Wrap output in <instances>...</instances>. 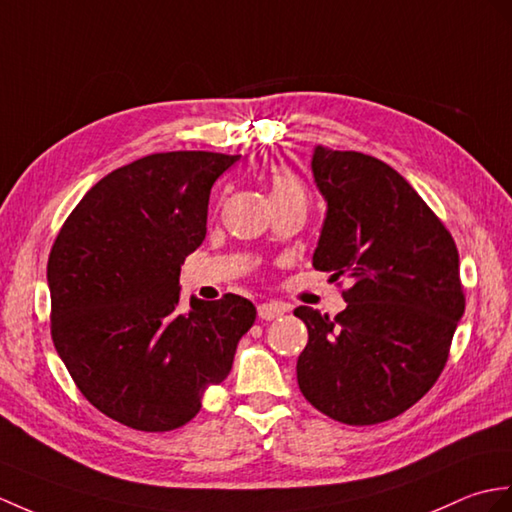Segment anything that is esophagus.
<instances>
[{"mask_svg": "<svg viewBox=\"0 0 512 512\" xmlns=\"http://www.w3.org/2000/svg\"><path fill=\"white\" fill-rule=\"evenodd\" d=\"M283 307L279 305V303H261L259 307H257V314H259V318L261 320H275V318H279V316H283Z\"/></svg>", "mask_w": 512, "mask_h": 512, "instance_id": "obj_1", "label": "esophagus"}]
</instances>
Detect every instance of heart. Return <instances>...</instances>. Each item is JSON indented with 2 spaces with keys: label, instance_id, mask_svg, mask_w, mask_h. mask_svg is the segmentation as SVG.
Wrapping results in <instances>:
<instances>
[{
  "label": "heart",
  "instance_id": "b5f03b06",
  "mask_svg": "<svg viewBox=\"0 0 512 512\" xmlns=\"http://www.w3.org/2000/svg\"><path fill=\"white\" fill-rule=\"evenodd\" d=\"M270 194L272 198H283V196H303V187L299 178L290 172L277 170L270 174Z\"/></svg>",
  "mask_w": 512,
  "mask_h": 512
}]
</instances>
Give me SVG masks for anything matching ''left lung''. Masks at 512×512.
Masks as SVG:
<instances>
[{"label": "left lung", "instance_id": "left-lung-1", "mask_svg": "<svg viewBox=\"0 0 512 512\" xmlns=\"http://www.w3.org/2000/svg\"><path fill=\"white\" fill-rule=\"evenodd\" d=\"M312 174L327 202L312 264L351 288L336 318L294 310L310 336L296 379L327 417L375 425L414 406L443 371L465 314L458 248L384 161L316 146Z\"/></svg>", "mask_w": 512, "mask_h": 512}]
</instances>
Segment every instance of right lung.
Wrapping results in <instances>:
<instances>
[{"label": "right lung", "instance_id": "obj_1", "mask_svg": "<svg viewBox=\"0 0 512 512\" xmlns=\"http://www.w3.org/2000/svg\"><path fill=\"white\" fill-rule=\"evenodd\" d=\"M240 154H148L106 174L56 235L47 285L52 340L78 390L113 421L170 432L227 379L255 305L181 301V266L207 235L213 183Z\"/></svg>", "mask_w": 512, "mask_h": 512}]
</instances>
